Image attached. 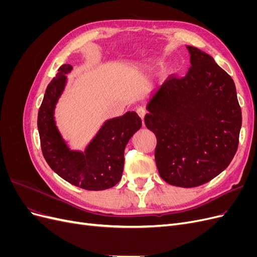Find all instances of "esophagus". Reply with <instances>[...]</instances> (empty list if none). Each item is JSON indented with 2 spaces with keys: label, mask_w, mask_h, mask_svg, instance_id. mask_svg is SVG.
<instances>
[{
  "label": "esophagus",
  "mask_w": 257,
  "mask_h": 257,
  "mask_svg": "<svg viewBox=\"0 0 257 257\" xmlns=\"http://www.w3.org/2000/svg\"><path fill=\"white\" fill-rule=\"evenodd\" d=\"M136 111H137V113L139 114V116H141V118L144 120L145 115L147 114V110H146V108H144V107H138Z\"/></svg>",
  "instance_id": "1"
}]
</instances>
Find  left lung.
<instances>
[{
	"instance_id": "left-lung-1",
	"label": "left lung",
	"mask_w": 257,
	"mask_h": 257,
	"mask_svg": "<svg viewBox=\"0 0 257 257\" xmlns=\"http://www.w3.org/2000/svg\"><path fill=\"white\" fill-rule=\"evenodd\" d=\"M191 67L172 76L147 105L146 126L157 136L155 163L167 183L205 184L234 159L242 123L235 82L211 56L192 46Z\"/></svg>"
}]
</instances>
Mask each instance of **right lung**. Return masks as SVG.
<instances>
[{
    "instance_id": "obj_1",
    "label": "right lung",
    "mask_w": 257,
    "mask_h": 257,
    "mask_svg": "<svg viewBox=\"0 0 257 257\" xmlns=\"http://www.w3.org/2000/svg\"><path fill=\"white\" fill-rule=\"evenodd\" d=\"M73 66L64 64L46 89L37 116L43 155L54 173L71 184L89 191L110 189L120 181L124 167V149L142 127L135 111L107 120L84 152L68 148L54 122V108L64 90L66 74Z\"/></svg>"
}]
</instances>
